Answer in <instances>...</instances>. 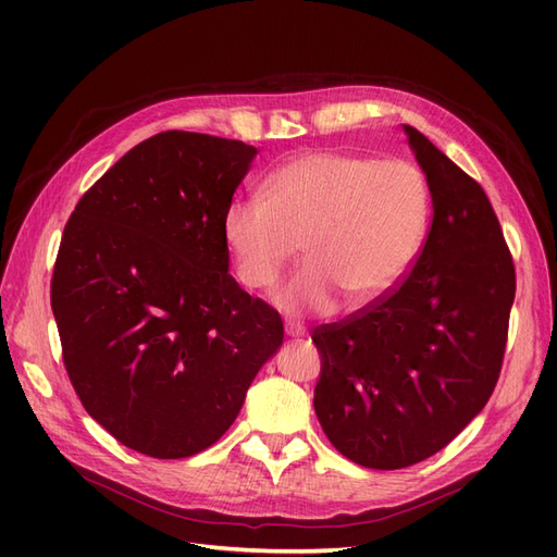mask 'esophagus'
I'll return each mask as SVG.
<instances>
[{
  "instance_id": "esophagus-1",
  "label": "esophagus",
  "mask_w": 557,
  "mask_h": 557,
  "mask_svg": "<svg viewBox=\"0 0 557 557\" xmlns=\"http://www.w3.org/2000/svg\"><path fill=\"white\" fill-rule=\"evenodd\" d=\"M285 334L290 336V339H301V336H307V330L293 325V323H285Z\"/></svg>"
}]
</instances>
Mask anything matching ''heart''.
<instances>
[{"label": "heart", "mask_w": 557, "mask_h": 557, "mask_svg": "<svg viewBox=\"0 0 557 557\" xmlns=\"http://www.w3.org/2000/svg\"><path fill=\"white\" fill-rule=\"evenodd\" d=\"M430 185L418 164L313 150L267 178L264 197L234 199L223 237L246 288L274 285L305 244L309 264L274 293L288 315H325L344 297L367 305L409 274L430 227Z\"/></svg>", "instance_id": "b5f03b06"}]
</instances>
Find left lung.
<instances>
[{
	"label": "left lung",
	"instance_id": "obj_1",
	"mask_svg": "<svg viewBox=\"0 0 557 557\" xmlns=\"http://www.w3.org/2000/svg\"><path fill=\"white\" fill-rule=\"evenodd\" d=\"M432 195V227L397 288L320 325L315 416L369 469L411 467L479 416L499 379L516 297L511 252L481 185L404 125Z\"/></svg>",
	"mask_w": 557,
	"mask_h": 557
}]
</instances>
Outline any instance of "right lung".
<instances>
[{"mask_svg": "<svg viewBox=\"0 0 557 557\" xmlns=\"http://www.w3.org/2000/svg\"><path fill=\"white\" fill-rule=\"evenodd\" d=\"M256 156L244 141L160 132L64 227L50 307L66 374L97 423L150 458L221 440L283 344L281 315L230 274L223 237Z\"/></svg>", "mask_w": 557, "mask_h": 557, "instance_id": "obj_1", "label": "right lung"}]
</instances>
